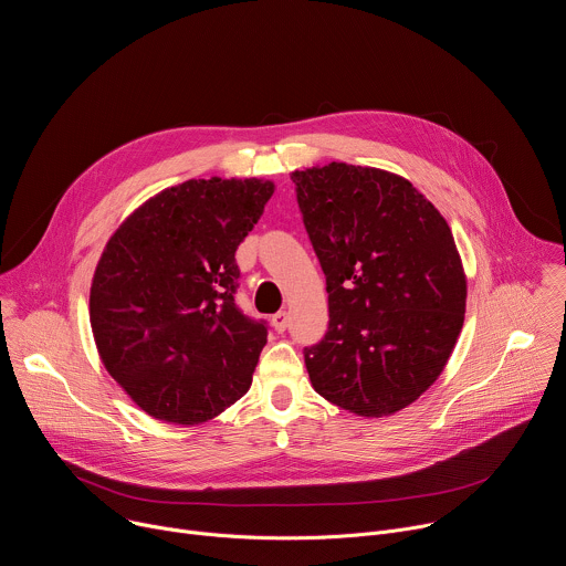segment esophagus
Listing matches in <instances>:
<instances>
[{"instance_id":"34e87169","label":"esophagus","mask_w":566,"mask_h":566,"mask_svg":"<svg viewBox=\"0 0 566 566\" xmlns=\"http://www.w3.org/2000/svg\"><path fill=\"white\" fill-rule=\"evenodd\" d=\"M271 325H273V329H275L277 334L286 332V327H289V313H286V311L275 313V315L271 317Z\"/></svg>"}]
</instances>
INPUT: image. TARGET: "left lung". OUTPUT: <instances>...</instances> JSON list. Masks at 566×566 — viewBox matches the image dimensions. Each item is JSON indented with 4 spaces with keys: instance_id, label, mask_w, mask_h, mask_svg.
Segmentation results:
<instances>
[{
    "instance_id": "1",
    "label": "left lung",
    "mask_w": 566,
    "mask_h": 566,
    "mask_svg": "<svg viewBox=\"0 0 566 566\" xmlns=\"http://www.w3.org/2000/svg\"><path fill=\"white\" fill-rule=\"evenodd\" d=\"M327 277L329 329L304 349L313 389L389 417L443 371L465 313V273L441 212L394 172L347 164L291 172Z\"/></svg>"
}]
</instances>
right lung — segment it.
Listing matches in <instances>:
<instances>
[{"mask_svg": "<svg viewBox=\"0 0 566 566\" xmlns=\"http://www.w3.org/2000/svg\"><path fill=\"white\" fill-rule=\"evenodd\" d=\"M273 192L264 179H190L109 237L92 332L109 376L151 419L199 426L249 391L269 332L234 304V251Z\"/></svg>", "mask_w": 566, "mask_h": 566, "instance_id": "right-lung-1", "label": "right lung"}]
</instances>
